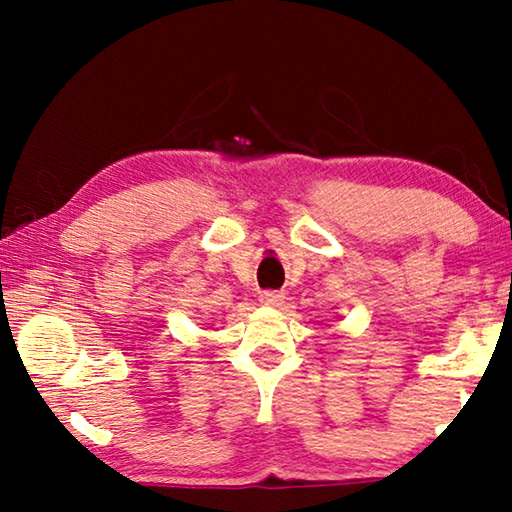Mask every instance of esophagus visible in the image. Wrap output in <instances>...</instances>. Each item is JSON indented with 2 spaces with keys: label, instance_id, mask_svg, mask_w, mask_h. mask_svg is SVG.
<instances>
[{
  "label": "esophagus",
  "instance_id": "obj_1",
  "mask_svg": "<svg viewBox=\"0 0 512 512\" xmlns=\"http://www.w3.org/2000/svg\"><path fill=\"white\" fill-rule=\"evenodd\" d=\"M282 300H284L282 291H262V293H259V302H262V305H266V307L282 305Z\"/></svg>",
  "mask_w": 512,
  "mask_h": 512
}]
</instances>
